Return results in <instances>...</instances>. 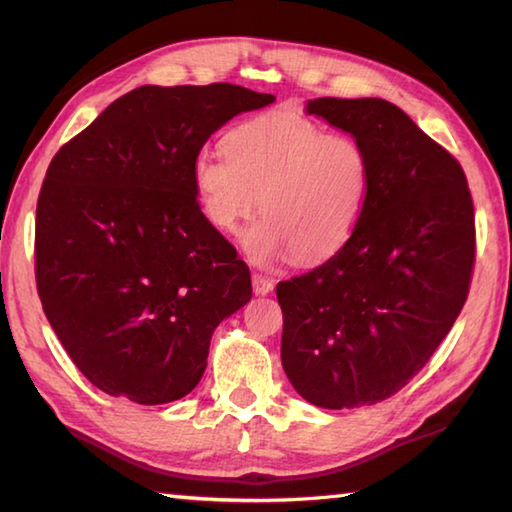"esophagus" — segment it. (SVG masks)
<instances>
[{"mask_svg": "<svg viewBox=\"0 0 512 512\" xmlns=\"http://www.w3.org/2000/svg\"><path fill=\"white\" fill-rule=\"evenodd\" d=\"M252 285H254V294H258V296H265V294H269L274 289L272 278H267L263 274H254L252 276Z\"/></svg>", "mask_w": 512, "mask_h": 512, "instance_id": "34e87169", "label": "esophagus"}]
</instances>
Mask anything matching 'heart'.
Returning <instances> with one entry per match:
<instances>
[{
	"label": "heart",
	"instance_id": "b5f03b06",
	"mask_svg": "<svg viewBox=\"0 0 512 512\" xmlns=\"http://www.w3.org/2000/svg\"><path fill=\"white\" fill-rule=\"evenodd\" d=\"M191 182L207 223L220 234L260 218L245 231L254 265L287 258L316 265L350 243L368 207L372 162L354 136L287 113L243 122L225 138V156L202 151Z\"/></svg>",
	"mask_w": 512,
	"mask_h": 512
}]
</instances>
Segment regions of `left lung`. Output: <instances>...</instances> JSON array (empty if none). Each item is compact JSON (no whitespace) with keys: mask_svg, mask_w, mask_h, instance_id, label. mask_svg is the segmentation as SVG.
I'll return each instance as SVG.
<instances>
[{"mask_svg":"<svg viewBox=\"0 0 512 512\" xmlns=\"http://www.w3.org/2000/svg\"><path fill=\"white\" fill-rule=\"evenodd\" d=\"M307 113L363 144L372 189L350 243L276 285L283 370L318 408L374 406L419 374L457 321L475 267V209L459 162L399 106L318 98Z\"/></svg>","mask_w":512,"mask_h":512,"instance_id":"1","label":"left lung"}]
</instances>
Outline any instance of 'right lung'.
<instances>
[{"instance_id":"add662e5","label":"right lung","mask_w":512,"mask_h":512,"mask_svg":"<svg viewBox=\"0 0 512 512\" xmlns=\"http://www.w3.org/2000/svg\"><path fill=\"white\" fill-rule=\"evenodd\" d=\"M245 86H140L55 153L37 200L35 281L86 379L142 406L182 399L223 318L252 298L245 260L200 211L191 165Z\"/></svg>"}]
</instances>
